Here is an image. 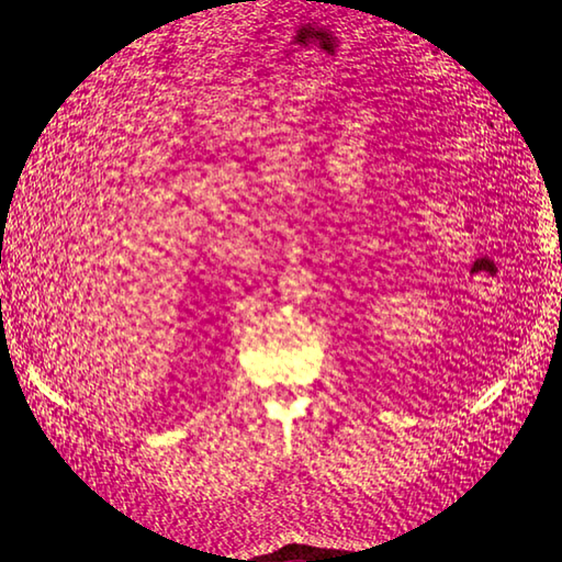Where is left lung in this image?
<instances>
[{"label":"left lung","mask_w":562,"mask_h":562,"mask_svg":"<svg viewBox=\"0 0 562 562\" xmlns=\"http://www.w3.org/2000/svg\"><path fill=\"white\" fill-rule=\"evenodd\" d=\"M560 262H562V254H560Z\"/></svg>","instance_id":"8db88e82"}]
</instances>
